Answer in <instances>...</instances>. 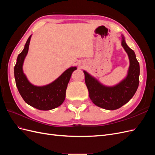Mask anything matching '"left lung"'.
I'll list each match as a JSON object with an SVG mask.
<instances>
[{"label": "left lung", "mask_w": 155, "mask_h": 155, "mask_svg": "<svg viewBox=\"0 0 155 155\" xmlns=\"http://www.w3.org/2000/svg\"><path fill=\"white\" fill-rule=\"evenodd\" d=\"M121 45L128 54L130 65L127 76L118 85L104 86L86 71H83L91 100L97 107L107 110L118 109L126 104L134 95L139 85L140 65L134 51L127 45L124 36Z\"/></svg>", "instance_id": "obj_1"}]
</instances>
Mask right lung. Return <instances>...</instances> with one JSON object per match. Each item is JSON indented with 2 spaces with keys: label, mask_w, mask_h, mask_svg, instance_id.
<instances>
[{
  "label": "right lung",
  "mask_w": 155,
  "mask_h": 155,
  "mask_svg": "<svg viewBox=\"0 0 155 155\" xmlns=\"http://www.w3.org/2000/svg\"><path fill=\"white\" fill-rule=\"evenodd\" d=\"M31 35L28 39L25 48L18 54L14 67L16 86L25 101L30 106L41 110H49L61 105L66 96V90L72 72L77 68L70 67L55 80L43 87L31 84L23 73L22 65L28 54Z\"/></svg>",
  "instance_id": "add662e5"
}]
</instances>
